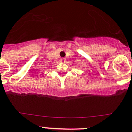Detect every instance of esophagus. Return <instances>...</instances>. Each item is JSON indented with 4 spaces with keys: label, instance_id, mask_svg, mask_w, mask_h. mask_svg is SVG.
<instances>
[{
    "label": "esophagus",
    "instance_id": "1",
    "mask_svg": "<svg viewBox=\"0 0 132 132\" xmlns=\"http://www.w3.org/2000/svg\"><path fill=\"white\" fill-rule=\"evenodd\" d=\"M64 59H65L64 58H62V59H61V60H62V61H64Z\"/></svg>",
    "mask_w": 132,
    "mask_h": 132
}]
</instances>
